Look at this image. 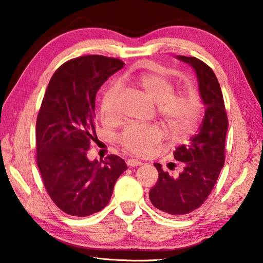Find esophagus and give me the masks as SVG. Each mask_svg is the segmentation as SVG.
<instances>
[{"label":"esophagus","mask_w":263,"mask_h":263,"mask_svg":"<svg viewBox=\"0 0 263 263\" xmlns=\"http://www.w3.org/2000/svg\"><path fill=\"white\" fill-rule=\"evenodd\" d=\"M127 166L128 167H136V166H141L142 162L140 161V160H136V159H128L127 161Z\"/></svg>","instance_id":"34e87169"}]
</instances>
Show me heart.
I'll return each mask as SVG.
<instances>
[{"label":"heart","instance_id":"heart-1","mask_svg":"<svg viewBox=\"0 0 263 263\" xmlns=\"http://www.w3.org/2000/svg\"><path fill=\"white\" fill-rule=\"evenodd\" d=\"M137 86L152 100L157 114L173 135L186 136L193 131L199 114V103L186 91L174 92V84L167 78L155 73H146L137 79ZM118 86H110L103 94L101 109L106 117H112L119 99ZM163 132L157 125H130L119 135V142L128 152L147 154L162 140Z\"/></svg>","mask_w":263,"mask_h":263}]
</instances>
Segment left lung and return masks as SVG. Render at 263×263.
<instances>
[{
    "label": "left lung",
    "instance_id": "1",
    "mask_svg": "<svg viewBox=\"0 0 263 263\" xmlns=\"http://www.w3.org/2000/svg\"><path fill=\"white\" fill-rule=\"evenodd\" d=\"M176 58L194 68L205 114L197 135L190 138L188 145L179 146L173 152L174 159L183 166L179 176H171L162 171L161 164L154 163L159 179L149 190V199L167 215L183 216L201 206L216 184L225 162L229 122L221 89L213 70L195 57Z\"/></svg>",
    "mask_w": 263,
    "mask_h": 263
}]
</instances>
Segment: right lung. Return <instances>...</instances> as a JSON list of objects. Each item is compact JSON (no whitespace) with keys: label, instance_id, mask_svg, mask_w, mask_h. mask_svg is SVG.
<instances>
[{"label":"right lung","instance_id":"right-lung-1","mask_svg":"<svg viewBox=\"0 0 263 263\" xmlns=\"http://www.w3.org/2000/svg\"><path fill=\"white\" fill-rule=\"evenodd\" d=\"M123 66L103 55L72 59L55 70L44 95L35 124L37 164L52 201L67 215L87 217L104 209L127 168L114 154L100 162L87 158L97 139L96 92Z\"/></svg>","mask_w":263,"mask_h":263}]
</instances>
